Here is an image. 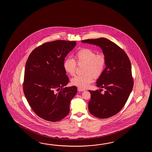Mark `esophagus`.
<instances>
[{"label":"esophagus","instance_id":"esophagus-1","mask_svg":"<svg viewBox=\"0 0 152 152\" xmlns=\"http://www.w3.org/2000/svg\"><path fill=\"white\" fill-rule=\"evenodd\" d=\"M77 91H79V92H83V91H85L84 89L83 88H80V87H79V88H77Z\"/></svg>","mask_w":152,"mask_h":152}]
</instances>
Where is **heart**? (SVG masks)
I'll use <instances>...</instances> for the list:
<instances>
[{"mask_svg":"<svg viewBox=\"0 0 152 152\" xmlns=\"http://www.w3.org/2000/svg\"><path fill=\"white\" fill-rule=\"evenodd\" d=\"M75 59L77 64H85L82 75H77L71 79L72 85L81 88L89 86L94 80L103 72L106 66L107 58L103 53H98L90 48H82L76 52ZM65 71L71 75H74L77 68V63L71 58H65L63 62Z\"/></svg>","mask_w":152,"mask_h":152,"instance_id":"b5f03b06","label":"heart"}]
</instances>
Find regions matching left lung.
<instances>
[{"label": "left lung", "mask_w": 152, "mask_h": 152, "mask_svg": "<svg viewBox=\"0 0 152 152\" xmlns=\"http://www.w3.org/2000/svg\"><path fill=\"white\" fill-rule=\"evenodd\" d=\"M99 46L107 58L106 67L97 81L99 91H88L91 100L88 110L94 116L104 119L118 113L126 103L134 85L132 65L122 49L108 39H87L81 41Z\"/></svg>", "instance_id": "8db88e82"}]
</instances>
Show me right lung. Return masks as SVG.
Instances as JSON below:
<instances>
[{"mask_svg": "<svg viewBox=\"0 0 152 152\" xmlns=\"http://www.w3.org/2000/svg\"><path fill=\"white\" fill-rule=\"evenodd\" d=\"M76 45L75 41L56 40L34 49L26 61L23 91L34 113L43 120L57 122L69 113V104L77 92L69 82L63 62Z\"/></svg>", "mask_w": 152, "mask_h": 152, "instance_id": "obj_1", "label": "right lung"}]
</instances>
